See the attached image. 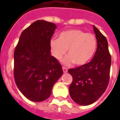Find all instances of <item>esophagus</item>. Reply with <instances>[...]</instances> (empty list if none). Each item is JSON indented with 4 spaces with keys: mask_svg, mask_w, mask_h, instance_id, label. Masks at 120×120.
<instances>
[{
    "mask_svg": "<svg viewBox=\"0 0 120 120\" xmlns=\"http://www.w3.org/2000/svg\"><path fill=\"white\" fill-rule=\"evenodd\" d=\"M62 69H63V72H64V73H68V69H67V68H64V67H63Z\"/></svg>",
    "mask_w": 120,
    "mask_h": 120,
    "instance_id": "1",
    "label": "esophagus"
}]
</instances>
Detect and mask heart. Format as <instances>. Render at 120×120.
<instances>
[{
    "mask_svg": "<svg viewBox=\"0 0 120 120\" xmlns=\"http://www.w3.org/2000/svg\"><path fill=\"white\" fill-rule=\"evenodd\" d=\"M97 40L94 34L76 29L62 32L58 39L50 42L51 51L56 60H61L68 49L69 55L62 60L67 65L74 63L78 66L87 64L95 54Z\"/></svg>",
    "mask_w": 120,
    "mask_h": 120,
    "instance_id": "heart-1",
    "label": "heart"
}]
</instances>
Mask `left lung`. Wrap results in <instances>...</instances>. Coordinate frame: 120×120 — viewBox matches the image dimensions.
Returning a JSON list of instances; mask_svg holds the SVG:
<instances>
[{
	"instance_id": "8db88e82",
	"label": "left lung",
	"mask_w": 120,
	"mask_h": 120,
	"mask_svg": "<svg viewBox=\"0 0 120 120\" xmlns=\"http://www.w3.org/2000/svg\"><path fill=\"white\" fill-rule=\"evenodd\" d=\"M97 40V49L90 62L69 69L73 76L69 90L71 97L80 105H89L100 98L105 91L109 81L111 57L108 42L101 32L93 26Z\"/></svg>"
}]
</instances>
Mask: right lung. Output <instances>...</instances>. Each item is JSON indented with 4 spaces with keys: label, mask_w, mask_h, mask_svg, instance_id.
Returning a JSON list of instances; mask_svg holds the SVG:
<instances>
[{
    "label": "right lung",
    "mask_w": 120,
    "mask_h": 120,
    "mask_svg": "<svg viewBox=\"0 0 120 120\" xmlns=\"http://www.w3.org/2000/svg\"><path fill=\"white\" fill-rule=\"evenodd\" d=\"M56 26L37 20L24 30L14 52V77L26 98L40 102L49 98L63 75L62 65L51 55L50 42Z\"/></svg>",
    "instance_id": "right-lung-1"
}]
</instances>
